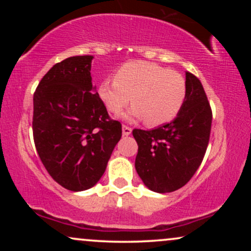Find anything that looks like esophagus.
<instances>
[{
  "instance_id": "obj_1",
  "label": "esophagus",
  "mask_w": 251,
  "mask_h": 251,
  "mask_svg": "<svg viewBox=\"0 0 251 251\" xmlns=\"http://www.w3.org/2000/svg\"><path fill=\"white\" fill-rule=\"evenodd\" d=\"M131 132H132L131 127H128V126H126V125H123V134L124 135H129L131 134Z\"/></svg>"
}]
</instances>
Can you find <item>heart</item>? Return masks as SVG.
Here are the masks:
<instances>
[{"mask_svg": "<svg viewBox=\"0 0 251 251\" xmlns=\"http://www.w3.org/2000/svg\"><path fill=\"white\" fill-rule=\"evenodd\" d=\"M99 96L111 113L120 114L128 105L129 118L144 119L148 126H160L174 120L186 98V83L177 72L159 65L133 61L123 65L114 80L105 79Z\"/></svg>", "mask_w": 251, "mask_h": 251, "instance_id": "b5f03b06", "label": "heart"}]
</instances>
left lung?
I'll return each mask as SVG.
<instances>
[{
	"instance_id": "left-lung-1",
	"label": "left lung",
	"mask_w": 251,
	"mask_h": 251,
	"mask_svg": "<svg viewBox=\"0 0 251 251\" xmlns=\"http://www.w3.org/2000/svg\"><path fill=\"white\" fill-rule=\"evenodd\" d=\"M186 98L175 120L154 129L134 128L135 170L154 192H172L191 179L208 148L212 111L201 82L186 72Z\"/></svg>"
}]
</instances>
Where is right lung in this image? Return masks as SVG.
<instances>
[{
	"label": "right lung",
	"instance_id": "right-lung-1",
	"mask_svg": "<svg viewBox=\"0 0 251 251\" xmlns=\"http://www.w3.org/2000/svg\"><path fill=\"white\" fill-rule=\"evenodd\" d=\"M92 59L71 56L54 65L33 98L37 153L50 177L71 191L96 185L123 133L93 91Z\"/></svg>",
	"mask_w": 251,
	"mask_h": 251
}]
</instances>
